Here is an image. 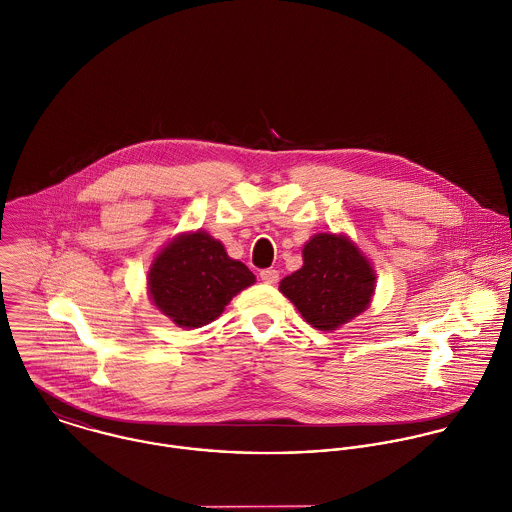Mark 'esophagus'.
Masks as SVG:
<instances>
[{
	"instance_id": "34e87169",
	"label": "esophagus",
	"mask_w": 512,
	"mask_h": 512,
	"mask_svg": "<svg viewBox=\"0 0 512 512\" xmlns=\"http://www.w3.org/2000/svg\"><path fill=\"white\" fill-rule=\"evenodd\" d=\"M259 277H261V281H265L269 285H275L279 281V271L277 269H263L259 273Z\"/></svg>"
}]
</instances>
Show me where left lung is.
<instances>
[{
	"instance_id": "1",
	"label": "left lung",
	"mask_w": 512,
	"mask_h": 512,
	"mask_svg": "<svg viewBox=\"0 0 512 512\" xmlns=\"http://www.w3.org/2000/svg\"><path fill=\"white\" fill-rule=\"evenodd\" d=\"M303 267L281 281V293L318 330H336L370 305L374 269L356 245L334 233L314 235Z\"/></svg>"
}]
</instances>
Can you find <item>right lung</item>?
I'll return each instance as SVG.
<instances>
[{
  "label": "right lung",
  "instance_id": "1",
  "mask_svg": "<svg viewBox=\"0 0 512 512\" xmlns=\"http://www.w3.org/2000/svg\"><path fill=\"white\" fill-rule=\"evenodd\" d=\"M253 283L255 275L241 261L227 257L223 245L204 231L168 243L148 275L152 303L186 328L215 320L239 291Z\"/></svg>",
  "mask_w": 512,
  "mask_h": 512
}]
</instances>
